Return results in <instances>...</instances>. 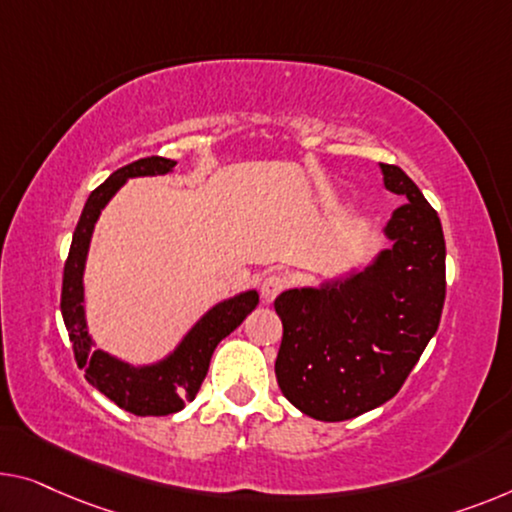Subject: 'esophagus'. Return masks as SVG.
<instances>
[{
    "mask_svg": "<svg viewBox=\"0 0 512 512\" xmlns=\"http://www.w3.org/2000/svg\"><path fill=\"white\" fill-rule=\"evenodd\" d=\"M285 285H287L285 276H280V273H273V276H266V278L262 280V287H259V294H262V299H264L266 303H271V301L276 299V296L282 292V289H285Z\"/></svg>",
    "mask_w": 512,
    "mask_h": 512,
    "instance_id": "1",
    "label": "esophagus"
}]
</instances>
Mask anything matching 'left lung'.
Instances as JSON below:
<instances>
[{"instance_id":"8db88e82","label":"left lung","mask_w":512,"mask_h":512,"mask_svg":"<svg viewBox=\"0 0 512 512\" xmlns=\"http://www.w3.org/2000/svg\"><path fill=\"white\" fill-rule=\"evenodd\" d=\"M384 186L402 195L386 236L393 248L363 273L276 299L282 342L276 379L285 398L317 421H347L400 391L439 329L446 299V241L437 211L398 165Z\"/></svg>"}]
</instances>
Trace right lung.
<instances>
[{
	"label": "right lung",
	"mask_w": 512,
	"mask_h": 512,
	"mask_svg": "<svg viewBox=\"0 0 512 512\" xmlns=\"http://www.w3.org/2000/svg\"><path fill=\"white\" fill-rule=\"evenodd\" d=\"M174 165H177V160L163 156L140 158L112 172L89 195L78 227L73 232L71 250H68L64 264V282H61V315H64L68 338L73 342L75 363H78V368L85 370V377L91 386H96L117 407L131 411L135 416H167L181 411L186 402L195 400L209 372L213 349L259 303L255 289L218 303L190 329L181 345L174 349V354L156 365H147V368H133V365L117 361L114 356L91 347L85 322V305H82V301H85V296H82V273H85L91 232H94L96 220L101 216V209L124 186L126 179L167 174Z\"/></svg>",
	"instance_id": "add662e5"
}]
</instances>
